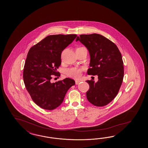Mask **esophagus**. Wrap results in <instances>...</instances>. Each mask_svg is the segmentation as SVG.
<instances>
[{
  "label": "esophagus",
  "instance_id": "obj_1",
  "mask_svg": "<svg viewBox=\"0 0 148 148\" xmlns=\"http://www.w3.org/2000/svg\"><path fill=\"white\" fill-rule=\"evenodd\" d=\"M80 82H81V81H79V80H75V84H79L80 83Z\"/></svg>",
  "mask_w": 148,
  "mask_h": 148
}]
</instances>
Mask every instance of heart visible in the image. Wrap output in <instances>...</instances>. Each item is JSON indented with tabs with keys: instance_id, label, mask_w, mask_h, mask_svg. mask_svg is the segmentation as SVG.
I'll list each match as a JSON object with an SVG mask.
<instances>
[{
	"instance_id": "obj_1",
	"label": "heart",
	"mask_w": 148,
	"mask_h": 148,
	"mask_svg": "<svg viewBox=\"0 0 148 148\" xmlns=\"http://www.w3.org/2000/svg\"><path fill=\"white\" fill-rule=\"evenodd\" d=\"M83 69L82 68H77V67H72L70 68L66 71L67 75L73 78L77 79L79 78L81 75V72Z\"/></svg>"
}]
</instances>
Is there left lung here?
Returning <instances> with one entry per match:
<instances>
[{
    "label": "left lung",
    "mask_w": 148,
    "mask_h": 148,
    "mask_svg": "<svg viewBox=\"0 0 148 148\" xmlns=\"http://www.w3.org/2000/svg\"><path fill=\"white\" fill-rule=\"evenodd\" d=\"M87 47L90 54L88 75H97V82L87 80L89 89L88 101L96 106L110 103L119 92L123 78V63L121 54L115 44L97 34L80 35L76 41Z\"/></svg>",
    "instance_id": "8db88e82"
}]
</instances>
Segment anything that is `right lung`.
Instances as JSON below:
<instances>
[{"mask_svg":"<svg viewBox=\"0 0 148 148\" xmlns=\"http://www.w3.org/2000/svg\"><path fill=\"white\" fill-rule=\"evenodd\" d=\"M76 36L49 35L29 50L24 66L23 81L33 101L42 108L52 110L58 108L69 89L75 84L69 78L54 83L51 82V79L52 75L60 76L57 69L61 65V52Z\"/></svg>","mask_w":148,"mask_h":148,"instance_id":"right-lung-1","label":"right lung"}]
</instances>
